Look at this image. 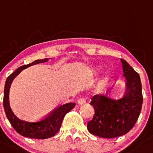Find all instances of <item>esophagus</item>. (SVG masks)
<instances>
[{
    "label": "esophagus",
    "mask_w": 153,
    "mask_h": 153,
    "mask_svg": "<svg viewBox=\"0 0 153 153\" xmlns=\"http://www.w3.org/2000/svg\"><path fill=\"white\" fill-rule=\"evenodd\" d=\"M86 101L84 98H81V99H79L78 100V105H84V104H86Z\"/></svg>",
    "instance_id": "obj_1"
}]
</instances>
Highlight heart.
Instances as JSON below:
<instances>
[{
	"mask_svg": "<svg viewBox=\"0 0 153 153\" xmlns=\"http://www.w3.org/2000/svg\"><path fill=\"white\" fill-rule=\"evenodd\" d=\"M95 70H96L95 69H93V70H92V72H94V71H95ZM101 83H102V82H101V83H100V84H101Z\"/></svg>",
	"mask_w": 153,
	"mask_h": 153,
	"instance_id": "heart-1",
	"label": "heart"
}]
</instances>
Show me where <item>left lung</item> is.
I'll return each instance as SVG.
<instances>
[{"label":"left lung","instance_id":"left-lung-1","mask_svg":"<svg viewBox=\"0 0 153 153\" xmlns=\"http://www.w3.org/2000/svg\"><path fill=\"white\" fill-rule=\"evenodd\" d=\"M125 93L122 98L112 99L104 94H96L90 105L94 107L93 119L87 124L91 134L111 139L128 133L137 122L143 102L140 76L129 64L121 59Z\"/></svg>","mask_w":153,"mask_h":153}]
</instances>
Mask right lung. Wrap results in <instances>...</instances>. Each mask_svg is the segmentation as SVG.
I'll list each match as a JSON object with an SVG mask.
<instances>
[{
	"label": "right lung",
	"instance_id": "obj_1",
	"mask_svg": "<svg viewBox=\"0 0 153 153\" xmlns=\"http://www.w3.org/2000/svg\"><path fill=\"white\" fill-rule=\"evenodd\" d=\"M49 59H39L27 65L21 66L7 78L4 86V108L6 117L14 129L22 136L32 139H45L54 136L59 131L64 116L75 106V102L62 105L53 110L47 117L37 122H27L17 117L9 105V89L13 80L22 70L34 64L47 62Z\"/></svg>",
	"mask_w": 153,
	"mask_h": 153
}]
</instances>
